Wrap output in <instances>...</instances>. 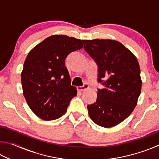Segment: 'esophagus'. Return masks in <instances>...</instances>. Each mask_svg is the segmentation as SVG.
<instances>
[{
    "mask_svg": "<svg viewBox=\"0 0 159 159\" xmlns=\"http://www.w3.org/2000/svg\"><path fill=\"white\" fill-rule=\"evenodd\" d=\"M89 88V85L88 84H84L83 86H79L77 87V90L79 91H84Z\"/></svg>",
    "mask_w": 159,
    "mask_h": 159,
    "instance_id": "esophagus-1",
    "label": "esophagus"
}]
</instances>
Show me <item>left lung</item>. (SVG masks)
Returning <instances> with one entry per match:
<instances>
[{
  "label": "left lung",
  "instance_id": "8db88e82",
  "mask_svg": "<svg viewBox=\"0 0 159 159\" xmlns=\"http://www.w3.org/2000/svg\"><path fill=\"white\" fill-rule=\"evenodd\" d=\"M84 49L98 64L97 100L88 105V114L97 125L111 128L119 124L138 104L141 93L140 68L135 56L120 42L110 39L82 40Z\"/></svg>",
  "mask_w": 159,
  "mask_h": 159
}]
</instances>
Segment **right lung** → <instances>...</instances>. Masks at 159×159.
<instances>
[{"mask_svg": "<svg viewBox=\"0 0 159 159\" xmlns=\"http://www.w3.org/2000/svg\"><path fill=\"white\" fill-rule=\"evenodd\" d=\"M82 48L81 40L53 35L29 52L21 81L26 101L38 117L45 120H55L66 113L77 90L71 85L64 61L69 53Z\"/></svg>", "mask_w": 159, "mask_h": 159, "instance_id": "right-lung-1", "label": "right lung"}]
</instances>
